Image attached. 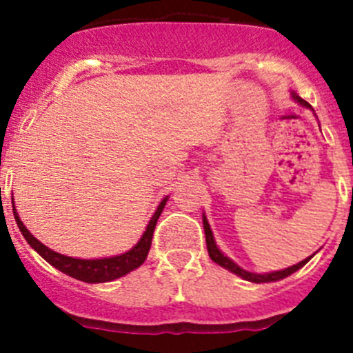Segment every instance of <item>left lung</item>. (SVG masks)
<instances>
[{
	"label": "left lung",
	"instance_id": "obj_1",
	"mask_svg": "<svg viewBox=\"0 0 353 353\" xmlns=\"http://www.w3.org/2000/svg\"><path fill=\"white\" fill-rule=\"evenodd\" d=\"M292 99L297 102V104L304 105V108L313 109V108H311L310 102H305L304 99H301V97H299L295 92H292ZM203 228H205V239H207V249H208V256H210V260L215 261L217 265H221V267H224L226 270H230V272L236 274V276L242 277V279H245V281H251V283L279 281V279H285V277L292 276L293 272H297L299 269H302V267H304V265L314 256V254H311V256H307L305 260L299 261L297 265H292V267H288V269H283V270H274V272H265V274L249 272V270L242 269L240 265H236L235 261L232 260V258H228L226 254H224V252L221 251L219 248H217V244H215V239H214V233H212L210 224H208L207 215H205V214H203Z\"/></svg>",
	"mask_w": 353,
	"mask_h": 353
}]
</instances>
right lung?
<instances>
[{"label":"right lung","instance_id":"right-lung-1","mask_svg":"<svg viewBox=\"0 0 353 353\" xmlns=\"http://www.w3.org/2000/svg\"><path fill=\"white\" fill-rule=\"evenodd\" d=\"M170 196L161 199L157 210L154 212L150 223L146 224L145 233L141 235V239L138 240V244L130 248L127 252H121V254H117V256H108V258H93V260H83V258H72L65 256V254H60V252L52 251L48 245H43L39 239L31 235L28 232V228L24 226L21 217L17 214V208H15V203H12V208H14V217L15 223H17L19 230L23 233V236L26 239L28 244L39 252L43 260L51 263L54 269H58L60 272L67 274V276L74 277V279H79V281L84 283H108L114 281L118 277H123L125 274L132 272L138 267H141L143 261L146 260L150 251V245H152V236H154L155 224H157L159 215L162 214L164 207H166V201Z\"/></svg>","mask_w":353,"mask_h":353}]
</instances>
